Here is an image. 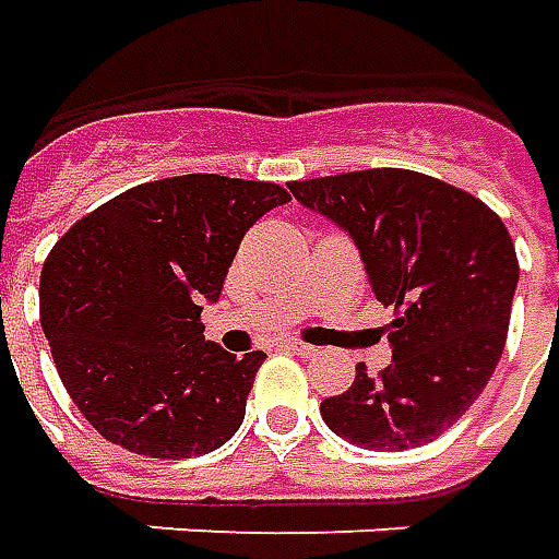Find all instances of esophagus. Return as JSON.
I'll list each match as a JSON object with an SVG mask.
<instances>
[{
  "instance_id": "1",
  "label": "esophagus",
  "mask_w": 559,
  "mask_h": 559,
  "mask_svg": "<svg viewBox=\"0 0 559 559\" xmlns=\"http://www.w3.org/2000/svg\"><path fill=\"white\" fill-rule=\"evenodd\" d=\"M283 347H286V350H292V354H305V357L317 354V347H313V344H305V341H298V338L283 341Z\"/></svg>"
}]
</instances>
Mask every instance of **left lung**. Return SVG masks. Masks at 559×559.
I'll use <instances>...</instances> for the list:
<instances>
[{
  "instance_id": "left-lung-1",
  "label": "left lung",
  "mask_w": 559,
  "mask_h": 559,
  "mask_svg": "<svg viewBox=\"0 0 559 559\" xmlns=\"http://www.w3.org/2000/svg\"><path fill=\"white\" fill-rule=\"evenodd\" d=\"M292 197L357 242L376 298L393 307V362L323 400L347 443L412 449L452 428L496 372L520 264L508 227L462 187L409 168L288 183Z\"/></svg>"
}]
</instances>
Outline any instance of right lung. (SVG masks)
<instances>
[{
    "instance_id": "add662e5",
    "label": "right lung",
    "mask_w": 559,
    "mask_h": 559,
    "mask_svg": "<svg viewBox=\"0 0 559 559\" xmlns=\"http://www.w3.org/2000/svg\"><path fill=\"white\" fill-rule=\"evenodd\" d=\"M286 187L224 175L138 183L48 252L39 317L63 388L110 443L147 459L205 455L234 437L264 354L205 341L246 230Z\"/></svg>"
}]
</instances>
